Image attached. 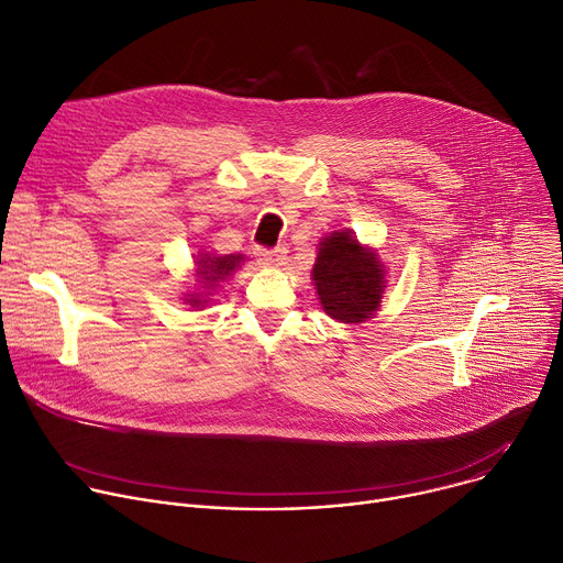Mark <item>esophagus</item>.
Segmentation results:
<instances>
[{
    "label": "esophagus",
    "mask_w": 563,
    "mask_h": 563,
    "mask_svg": "<svg viewBox=\"0 0 563 563\" xmlns=\"http://www.w3.org/2000/svg\"><path fill=\"white\" fill-rule=\"evenodd\" d=\"M255 257L264 264V266H282L286 260V247H255Z\"/></svg>",
    "instance_id": "1"
}]
</instances>
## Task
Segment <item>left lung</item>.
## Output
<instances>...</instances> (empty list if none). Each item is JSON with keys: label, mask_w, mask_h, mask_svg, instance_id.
I'll return each instance as SVG.
<instances>
[{"label": "left lung", "mask_w": 563, "mask_h": 563, "mask_svg": "<svg viewBox=\"0 0 563 563\" xmlns=\"http://www.w3.org/2000/svg\"><path fill=\"white\" fill-rule=\"evenodd\" d=\"M313 282L327 316L353 324L378 310L385 271L378 255L364 250L351 232H333L320 243Z\"/></svg>", "instance_id": "8db88e82"}]
</instances>
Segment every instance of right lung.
I'll return each instance as SVG.
<instances>
[{
	"mask_svg": "<svg viewBox=\"0 0 563 563\" xmlns=\"http://www.w3.org/2000/svg\"><path fill=\"white\" fill-rule=\"evenodd\" d=\"M243 262V255H223V257H219V255H206V253H201L199 257H197V266H199V271H197V275L203 279L201 284H206L208 288H214L219 282H223L239 264ZM192 306H203L206 303V299H201V295H192L190 299Z\"/></svg>",
	"mask_w": 563,
	"mask_h": 563,
	"instance_id": "1",
	"label": "right lung"
}]
</instances>
